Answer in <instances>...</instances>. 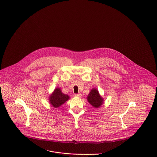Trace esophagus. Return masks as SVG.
<instances>
[{
    "instance_id": "34e87169",
    "label": "esophagus",
    "mask_w": 157,
    "mask_h": 157,
    "mask_svg": "<svg viewBox=\"0 0 157 157\" xmlns=\"http://www.w3.org/2000/svg\"><path fill=\"white\" fill-rule=\"evenodd\" d=\"M74 95H75V97H82V94H75Z\"/></svg>"
}]
</instances>
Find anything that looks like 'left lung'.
I'll return each mask as SVG.
<instances>
[{
	"label": "left lung",
	"instance_id": "1",
	"mask_svg": "<svg viewBox=\"0 0 157 157\" xmlns=\"http://www.w3.org/2000/svg\"><path fill=\"white\" fill-rule=\"evenodd\" d=\"M87 99L90 104L96 108H99L103 101V99L100 95L98 91L94 88L90 90Z\"/></svg>",
	"mask_w": 157,
	"mask_h": 157
}]
</instances>
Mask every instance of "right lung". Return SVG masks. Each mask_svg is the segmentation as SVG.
<instances>
[{
    "label": "right lung",
    "instance_id": "add662e5",
    "mask_svg": "<svg viewBox=\"0 0 157 157\" xmlns=\"http://www.w3.org/2000/svg\"><path fill=\"white\" fill-rule=\"evenodd\" d=\"M69 98V97L62 92L60 88H56L49 97V101L52 106L58 108Z\"/></svg>",
    "mask_w": 157,
    "mask_h": 157
}]
</instances>
